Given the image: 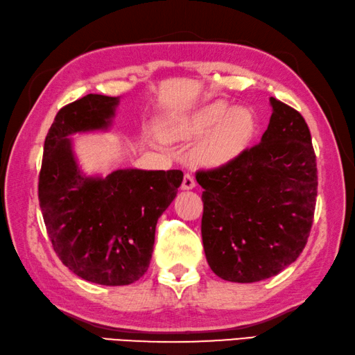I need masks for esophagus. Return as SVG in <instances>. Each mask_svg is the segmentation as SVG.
<instances>
[{"label": "esophagus", "mask_w": 355, "mask_h": 355, "mask_svg": "<svg viewBox=\"0 0 355 355\" xmlns=\"http://www.w3.org/2000/svg\"><path fill=\"white\" fill-rule=\"evenodd\" d=\"M182 188L184 191H189V189H194L196 188V180H194V175H192V173H186L184 178H183Z\"/></svg>", "instance_id": "1"}]
</instances>
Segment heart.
<instances>
[{
	"mask_svg": "<svg viewBox=\"0 0 355 355\" xmlns=\"http://www.w3.org/2000/svg\"><path fill=\"white\" fill-rule=\"evenodd\" d=\"M206 137L198 144V157L205 163L218 166L239 157L256 133L254 113L245 107L231 108L228 102L214 101L188 114L169 121L167 137Z\"/></svg>",
	"mask_w": 355,
	"mask_h": 355,
	"instance_id": "1",
	"label": "heart"
}]
</instances>
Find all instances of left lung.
<instances>
[{
    "instance_id": "left-lung-1",
    "label": "left lung",
    "mask_w": 355,
    "mask_h": 355,
    "mask_svg": "<svg viewBox=\"0 0 355 355\" xmlns=\"http://www.w3.org/2000/svg\"><path fill=\"white\" fill-rule=\"evenodd\" d=\"M261 143L217 169L198 171L205 189L202 239L209 267L231 282L282 272L304 250L317 202V158L302 116L270 98Z\"/></svg>"
}]
</instances>
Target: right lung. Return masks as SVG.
Masks as SVG:
<instances>
[{
    "instance_id": "obj_1",
    "label": "right lung",
    "mask_w": 355,
    "mask_h": 355,
    "mask_svg": "<svg viewBox=\"0 0 355 355\" xmlns=\"http://www.w3.org/2000/svg\"><path fill=\"white\" fill-rule=\"evenodd\" d=\"M119 98L87 94L60 108L44 139L38 200L60 261L79 278L128 286L152 259L159 216L175 198L182 171L83 173L71 135L107 130Z\"/></svg>"
}]
</instances>
